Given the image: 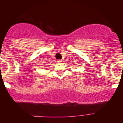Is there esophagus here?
<instances>
[{"label": "esophagus", "instance_id": "obj_1", "mask_svg": "<svg viewBox=\"0 0 123 123\" xmlns=\"http://www.w3.org/2000/svg\"><path fill=\"white\" fill-rule=\"evenodd\" d=\"M56 62H57L58 63H61L62 62V60H57V61H56Z\"/></svg>", "mask_w": 123, "mask_h": 123}]
</instances>
